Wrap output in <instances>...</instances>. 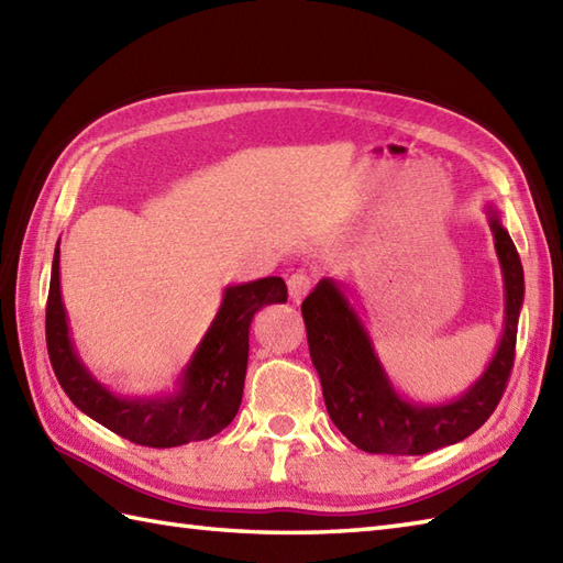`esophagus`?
Wrapping results in <instances>:
<instances>
[{
  "label": "esophagus",
  "mask_w": 563,
  "mask_h": 563,
  "mask_svg": "<svg viewBox=\"0 0 563 563\" xmlns=\"http://www.w3.org/2000/svg\"><path fill=\"white\" fill-rule=\"evenodd\" d=\"M309 290H312V278H309V275H305V273H292L290 275V278H288V295H290L292 302L300 305Z\"/></svg>",
  "instance_id": "34e87169"
}]
</instances>
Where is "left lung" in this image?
I'll use <instances>...</instances> for the list:
<instances>
[{
	"instance_id": "1",
	"label": "left lung",
	"mask_w": 563,
	"mask_h": 563,
	"mask_svg": "<svg viewBox=\"0 0 563 563\" xmlns=\"http://www.w3.org/2000/svg\"><path fill=\"white\" fill-rule=\"evenodd\" d=\"M504 275V333L486 369L460 397L423 404L391 385L375 343L336 280L321 278L302 302L309 355L321 379L333 426L355 448L373 454H426L454 445L494 413L516 355L525 275L518 249L494 206H486Z\"/></svg>"
}]
</instances>
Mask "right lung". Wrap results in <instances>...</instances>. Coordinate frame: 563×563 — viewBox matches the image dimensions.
<instances>
[{"label": "right lung", "mask_w": 563, "mask_h": 563, "mask_svg": "<svg viewBox=\"0 0 563 563\" xmlns=\"http://www.w3.org/2000/svg\"><path fill=\"white\" fill-rule=\"evenodd\" d=\"M285 300L288 288L278 275L227 285L218 314L176 379V391L123 397L91 375L71 341L59 290L57 242L45 309L47 355L57 382L79 411L137 445L178 448L218 435L232 423L244 394L251 319L261 307Z\"/></svg>", "instance_id": "right-lung-1"}]
</instances>
